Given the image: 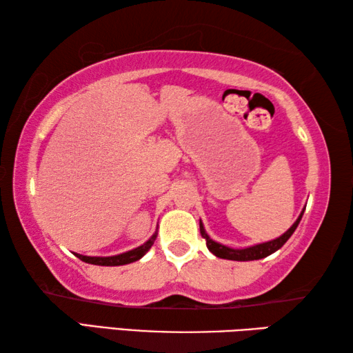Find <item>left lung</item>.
<instances>
[{
  "label": "left lung",
  "mask_w": 353,
  "mask_h": 353,
  "mask_svg": "<svg viewBox=\"0 0 353 353\" xmlns=\"http://www.w3.org/2000/svg\"><path fill=\"white\" fill-rule=\"evenodd\" d=\"M305 212V208L299 214V218L296 219V223L292 224L288 230L285 232L283 235H280L276 240H271V241H266V243H260V244H255V246H249V248H243V249H234V248H229V246H224V244L213 241L210 236L204 229V224H202V221H199V229H201V235L202 238H205L207 241V248L208 250L213 255L219 256V259H225V260H235V261H250V260H260V259H265V256L271 255L279 250L280 248L283 246V244L290 240V236L294 234V230L297 229L299 223H301L302 219V214Z\"/></svg>",
  "instance_id": "8db88e82"
}]
</instances>
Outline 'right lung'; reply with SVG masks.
<instances>
[{"instance_id":"1","label":"right lung","mask_w":353,"mask_h":353,"mask_svg":"<svg viewBox=\"0 0 353 353\" xmlns=\"http://www.w3.org/2000/svg\"><path fill=\"white\" fill-rule=\"evenodd\" d=\"M157 238V232H154V235L149 238L146 243H143L141 246L135 248L132 250H128V252L118 254V255H112V256H88V255H81V254H74L77 259L90 263V265H99V266H121V265H129V263H134L137 260H140L143 255H145Z\"/></svg>"}]
</instances>
